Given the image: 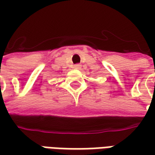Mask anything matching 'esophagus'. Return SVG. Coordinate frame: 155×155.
I'll list each match as a JSON object with an SVG mask.
<instances>
[{
  "label": "esophagus",
  "mask_w": 155,
  "mask_h": 155,
  "mask_svg": "<svg viewBox=\"0 0 155 155\" xmlns=\"http://www.w3.org/2000/svg\"><path fill=\"white\" fill-rule=\"evenodd\" d=\"M74 68H75V69H80V68H81V65H80V64H75V65H74Z\"/></svg>",
  "instance_id": "obj_1"
}]
</instances>
